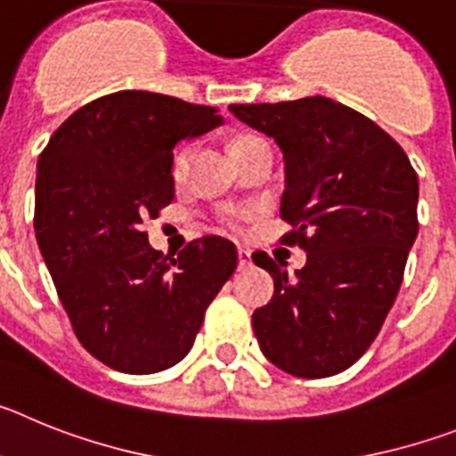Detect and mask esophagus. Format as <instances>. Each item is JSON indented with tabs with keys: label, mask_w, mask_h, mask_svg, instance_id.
<instances>
[{
	"label": "esophagus",
	"mask_w": 456,
	"mask_h": 456,
	"mask_svg": "<svg viewBox=\"0 0 456 456\" xmlns=\"http://www.w3.org/2000/svg\"><path fill=\"white\" fill-rule=\"evenodd\" d=\"M237 265H240V269L251 267V253H248L247 248H240V251H237Z\"/></svg>",
	"instance_id": "esophagus-1"
}]
</instances>
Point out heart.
I'll use <instances>...</instances> for the list:
<instances>
[{
  "instance_id": "obj_1",
  "label": "heart",
  "mask_w": 456,
  "mask_h": 456,
  "mask_svg": "<svg viewBox=\"0 0 456 456\" xmlns=\"http://www.w3.org/2000/svg\"><path fill=\"white\" fill-rule=\"evenodd\" d=\"M260 141H265V139H260V136H251V134L240 136V139L235 141V146H232V152L244 151V148L253 146V143H260ZM191 151H193L191 143H183V146L175 151V155H173L171 168H173V175H175V178H180V175L184 173V168H187ZM244 219H247V212H232V215H228V224H231L232 228H237V225H240V221H244Z\"/></svg>"
}]
</instances>
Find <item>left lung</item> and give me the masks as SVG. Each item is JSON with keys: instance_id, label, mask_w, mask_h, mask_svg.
<instances>
[{"instance_id": "8db88e82", "label": "left lung", "mask_w": 456, "mask_h": 456, "mask_svg": "<svg viewBox=\"0 0 456 456\" xmlns=\"http://www.w3.org/2000/svg\"><path fill=\"white\" fill-rule=\"evenodd\" d=\"M283 151L281 216L294 225L305 267L253 253L273 278V297L253 313L257 345L301 379L347 370L368 352L400 292L418 235V175L374 120L331 98L228 107Z\"/></svg>"}]
</instances>
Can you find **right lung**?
<instances>
[{
    "instance_id": "add662e5",
    "label": "right lung",
    "mask_w": 456,
    "mask_h": 456,
    "mask_svg": "<svg viewBox=\"0 0 456 456\" xmlns=\"http://www.w3.org/2000/svg\"><path fill=\"white\" fill-rule=\"evenodd\" d=\"M219 125L215 107L118 91L77 109L40 152L38 248L77 340L111 370L152 374L180 363L235 272L237 248L224 237L164 257L141 231L175 196V143Z\"/></svg>"
}]
</instances>
